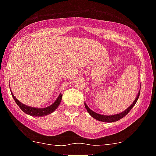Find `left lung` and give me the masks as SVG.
I'll return each mask as SVG.
<instances>
[{"label": "left lung", "instance_id": "1", "mask_svg": "<svg viewBox=\"0 0 156 156\" xmlns=\"http://www.w3.org/2000/svg\"><path fill=\"white\" fill-rule=\"evenodd\" d=\"M140 90L139 91L138 95H137L136 98V100L133 101V104L131 105L130 106L127 108L126 110L124 111V112H120V113H118V114L112 115V116L101 115V114H98V113H97V112H94V111L91 110V109H90V108H89L87 105H86V103H85V107H86V108L87 109L88 112L90 114V116H93L94 119H96V120H100V121H103V122H115V121H116V120H120L121 118H123L124 116H125L127 114H128V113H129V111H130L131 109L133 108V107L135 105H136V103L139 97H140Z\"/></svg>", "mask_w": 156, "mask_h": 156}]
</instances>
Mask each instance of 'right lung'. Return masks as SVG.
<instances>
[{
	"label": "right lung",
	"mask_w": 156,
	"mask_h": 156,
	"mask_svg": "<svg viewBox=\"0 0 156 156\" xmlns=\"http://www.w3.org/2000/svg\"><path fill=\"white\" fill-rule=\"evenodd\" d=\"M12 98H13L16 103L17 104V105L20 107V108H21V110L23 111V112H24L25 113H27V114L28 115H31V116H46V115H48L50 114V113H51V112H53L55 110L56 108H58L60 102H61V100H62V94H59V96L58 97L57 100H56L51 105H50V106L46 107V108H33V107L27 106V105H25L22 104L20 101H18L17 99L13 96V94H12Z\"/></svg>",
	"instance_id": "add662e5"
}]
</instances>
